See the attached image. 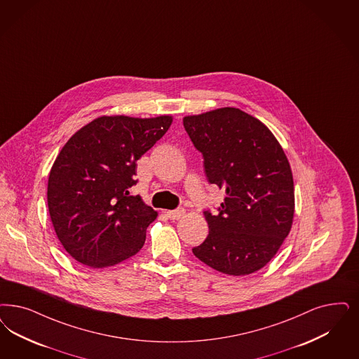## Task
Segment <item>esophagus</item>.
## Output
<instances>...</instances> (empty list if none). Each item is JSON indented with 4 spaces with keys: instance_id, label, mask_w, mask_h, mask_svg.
Returning <instances> with one entry per match:
<instances>
[{
    "instance_id": "obj_1",
    "label": "esophagus",
    "mask_w": 359,
    "mask_h": 359,
    "mask_svg": "<svg viewBox=\"0 0 359 359\" xmlns=\"http://www.w3.org/2000/svg\"><path fill=\"white\" fill-rule=\"evenodd\" d=\"M184 213H186V210H183V208L167 210V216H168L171 220H179V219H182V217L184 216Z\"/></svg>"
}]
</instances>
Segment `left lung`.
<instances>
[{"instance_id":"1","label":"left lung","mask_w":359,"mask_h":359,"mask_svg":"<svg viewBox=\"0 0 359 359\" xmlns=\"http://www.w3.org/2000/svg\"><path fill=\"white\" fill-rule=\"evenodd\" d=\"M183 124L203 154L208 182L225 191L219 213L204 212L210 233L194 255L229 276L260 271L293 224L294 184L284 149L265 124L235 107L188 115Z\"/></svg>"}]
</instances>
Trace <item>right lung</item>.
<instances>
[{
	"label": "right lung",
	"mask_w": 359,
	"mask_h": 359,
	"mask_svg": "<svg viewBox=\"0 0 359 359\" xmlns=\"http://www.w3.org/2000/svg\"><path fill=\"white\" fill-rule=\"evenodd\" d=\"M172 123L171 115L100 116L78 130L50 170V219L66 252L98 269L136 255L158 212L128 189L136 161Z\"/></svg>",
	"instance_id": "1"
}]
</instances>
